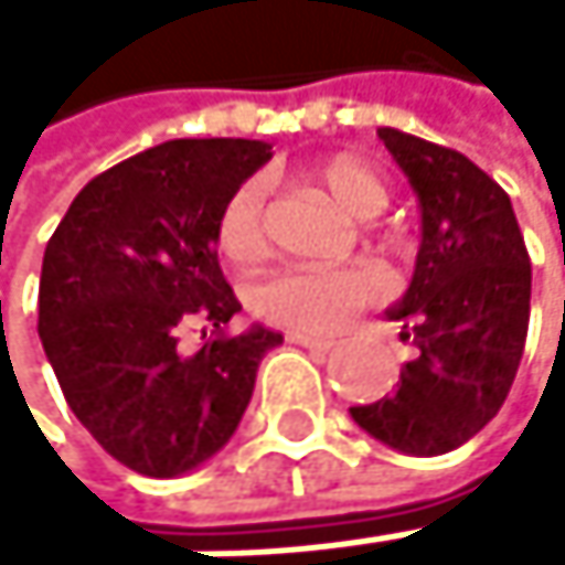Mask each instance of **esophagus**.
I'll use <instances>...</instances> for the list:
<instances>
[{
	"instance_id": "34e87169",
	"label": "esophagus",
	"mask_w": 565,
	"mask_h": 565,
	"mask_svg": "<svg viewBox=\"0 0 565 565\" xmlns=\"http://www.w3.org/2000/svg\"><path fill=\"white\" fill-rule=\"evenodd\" d=\"M288 342L315 349V352H332L335 349V339H318V335H305V332H288Z\"/></svg>"
}]
</instances>
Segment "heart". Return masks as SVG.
<instances>
[{"label": "heart", "instance_id": "obj_1", "mask_svg": "<svg viewBox=\"0 0 565 565\" xmlns=\"http://www.w3.org/2000/svg\"><path fill=\"white\" fill-rule=\"evenodd\" d=\"M311 179L352 216H376L390 203V185L359 159H332ZM216 247L233 267H250L264 257V196L247 182L226 200L216 223ZM380 295V277L369 267H285L250 291V308L295 332H335L339 324Z\"/></svg>", "mask_w": 565, "mask_h": 565}]
</instances>
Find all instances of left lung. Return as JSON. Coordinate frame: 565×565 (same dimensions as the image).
<instances>
[{
  "label": "left lung",
  "instance_id": "8db88e82",
  "mask_svg": "<svg viewBox=\"0 0 565 565\" xmlns=\"http://www.w3.org/2000/svg\"><path fill=\"white\" fill-rule=\"evenodd\" d=\"M380 138L424 216L414 280L386 311L403 321L417 359L390 396L349 414L376 440L434 458L502 409L525 349L532 264L509 192L468 156L396 128H380Z\"/></svg>",
  "mask_w": 565,
  "mask_h": 565
}]
</instances>
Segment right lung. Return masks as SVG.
<instances>
[{"instance_id": "obj_1", "label": "right lung", "mask_w": 565, "mask_h": 565, "mask_svg": "<svg viewBox=\"0 0 565 565\" xmlns=\"http://www.w3.org/2000/svg\"><path fill=\"white\" fill-rule=\"evenodd\" d=\"M270 159L250 138H175L90 179L50 236L40 339L74 417L125 468L175 478L210 461L280 335L241 311L216 260L226 200ZM200 323L185 356L178 332Z\"/></svg>"}]
</instances>
